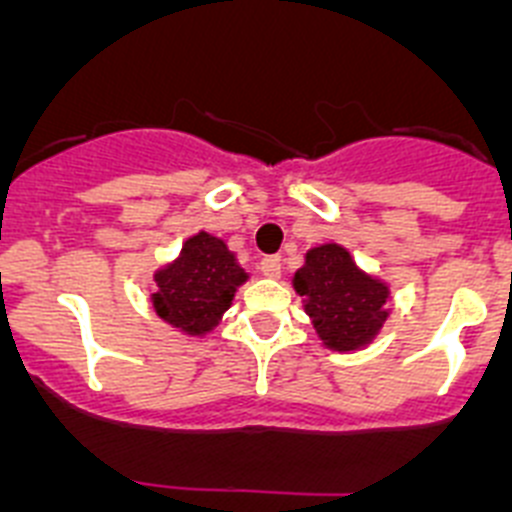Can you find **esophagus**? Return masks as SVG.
Segmentation results:
<instances>
[{"mask_svg": "<svg viewBox=\"0 0 512 512\" xmlns=\"http://www.w3.org/2000/svg\"><path fill=\"white\" fill-rule=\"evenodd\" d=\"M261 274L269 279H279L282 277V256H264L259 264Z\"/></svg>", "mask_w": 512, "mask_h": 512, "instance_id": "1", "label": "esophagus"}]
</instances>
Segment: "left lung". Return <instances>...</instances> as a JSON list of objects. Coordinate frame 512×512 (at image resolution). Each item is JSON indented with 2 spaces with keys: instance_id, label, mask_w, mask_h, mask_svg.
I'll return each mask as SVG.
<instances>
[{
  "instance_id": "1",
  "label": "left lung",
  "mask_w": 512,
  "mask_h": 512,
  "mask_svg": "<svg viewBox=\"0 0 512 512\" xmlns=\"http://www.w3.org/2000/svg\"><path fill=\"white\" fill-rule=\"evenodd\" d=\"M292 287L302 297L312 328L330 351H359L390 318V287L359 269L348 248L323 243L305 253Z\"/></svg>"
}]
</instances>
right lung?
I'll return each mask as SVG.
<instances>
[{"instance_id": "obj_1", "label": "right lung", "mask_w": 512, "mask_h": 512, "mask_svg": "<svg viewBox=\"0 0 512 512\" xmlns=\"http://www.w3.org/2000/svg\"><path fill=\"white\" fill-rule=\"evenodd\" d=\"M248 274L228 243L215 235L194 233L174 261L156 269L151 305L156 315L184 336H205L223 320Z\"/></svg>"}]
</instances>
